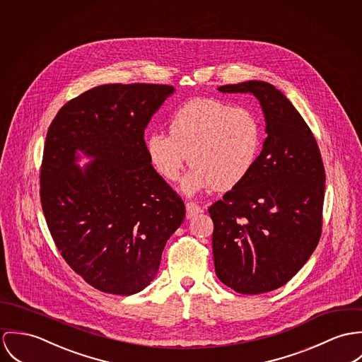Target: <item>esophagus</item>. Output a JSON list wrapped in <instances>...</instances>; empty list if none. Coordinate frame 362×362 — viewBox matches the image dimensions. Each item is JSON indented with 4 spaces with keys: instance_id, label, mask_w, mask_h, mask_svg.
<instances>
[{
    "instance_id": "1",
    "label": "esophagus",
    "mask_w": 362,
    "mask_h": 362,
    "mask_svg": "<svg viewBox=\"0 0 362 362\" xmlns=\"http://www.w3.org/2000/svg\"><path fill=\"white\" fill-rule=\"evenodd\" d=\"M200 212H202V208H201L199 204H196L194 201H190V202L186 204V216L187 218H193V216H196Z\"/></svg>"
}]
</instances>
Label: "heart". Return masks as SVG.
I'll return each instance as SVG.
<instances>
[{
    "label": "heart",
    "mask_w": 362,
    "mask_h": 362,
    "mask_svg": "<svg viewBox=\"0 0 362 362\" xmlns=\"http://www.w3.org/2000/svg\"><path fill=\"white\" fill-rule=\"evenodd\" d=\"M169 136L146 137L147 158L168 182H176L189 156L193 166L183 182L187 194L214 186L232 190L251 175L264 141L262 123L245 107L216 98H193L177 107L168 121Z\"/></svg>",
    "instance_id": "b5f03b06"
}]
</instances>
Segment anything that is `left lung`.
I'll use <instances>...</instances> for the list:
<instances>
[{"label": "left lung", "instance_id": "8db88e82", "mask_svg": "<svg viewBox=\"0 0 362 362\" xmlns=\"http://www.w3.org/2000/svg\"><path fill=\"white\" fill-rule=\"evenodd\" d=\"M218 90L255 95L267 123L251 175L208 209L216 276L241 294H261L286 284L317 248L325 168L311 129L275 86L250 81Z\"/></svg>", "mask_w": 362, "mask_h": 362}]
</instances>
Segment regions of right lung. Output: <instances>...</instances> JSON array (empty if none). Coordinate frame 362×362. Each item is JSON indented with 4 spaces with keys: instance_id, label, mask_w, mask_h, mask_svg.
<instances>
[{
    "instance_id": "right-lung-1",
    "label": "right lung",
    "mask_w": 362,
    "mask_h": 362,
    "mask_svg": "<svg viewBox=\"0 0 362 362\" xmlns=\"http://www.w3.org/2000/svg\"><path fill=\"white\" fill-rule=\"evenodd\" d=\"M173 91L166 84L97 86L68 101L48 127L42 212L66 264L100 291L130 296L147 287L185 219L183 201L144 147V129ZM78 151L95 161L81 168Z\"/></svg>"
}]
</instances>
